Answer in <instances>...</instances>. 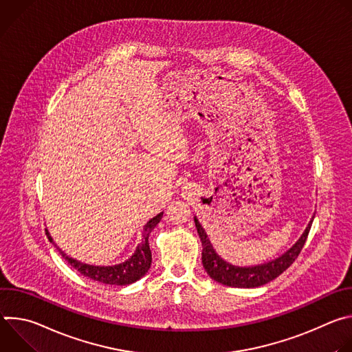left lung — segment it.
Segmentation results:
<instances>
[{
  "mask_svg": "<svg viewBox=\"0 0 352 352\" xmlns=\"http://www.w3.org/2000/svg\"><path fill=\"white\" fill-rule=\"evenodd\" d=\"M195 226L199 234L200 241H202V263L205 270L208 272V274L216 280L217 283H221L224 285H230V287H238V288H255V287H261L263 284H267L269 281L274 280L276 277H278L281 273H284L294 262L295 259L299 256L300 250H302L312 221L308 224L305 232L302 234L298 239V242L289 249L284 255H281L280 258L263 263V265H258V266H249V267H239V266H234L228 262H226L224 259H221L213 248V245L210 243V239L206 234V231L204 230V227L200 226V223L197 221V219L195 217Z\"/></svg>",
  "mask_w": 352,
  "mask_h": 352,
  "instance_id": "8db88e82",
  "label": "left lung"
}]
</instances>
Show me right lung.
Returning <instances> with one entry per match:
<instances>
[{
	"label": "right lung",
	"instance_id": "right-lung-1",
	"mask_svg": "<svg viewBox=\"0 0 352 352\" xmlns=\"http://www.w3.org/2000/svg\"><path fill=\"white\" fill-rule=\"evenodd\" d=\"M162 217H163V213H159L156 217L150 219L147 221V224L143 228L142 241L138 245L135 254L126 262L116 265V266H93V265L80 263L76 259L67 256L61 249H58V248L57 249L60 250L61 256L80 274L89 277L94 281H100V283L110 284V285H128V284H132V283L138 281L139 278H142L150 269V263H152V250H150V246H148V235L159 224ZM45 234H47V238L50 239V242H53V238L47 230H45Z\"/></svg>",
	"mask_w": 352,
	"mask_h": 352
}]
</instances>
